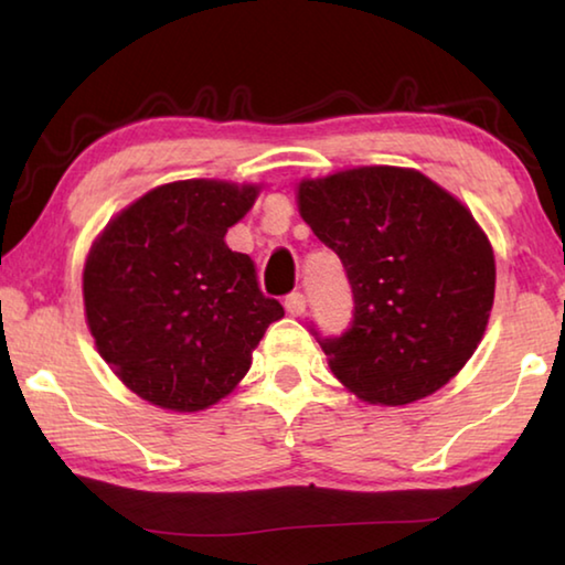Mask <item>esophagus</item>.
<instances>
[{
	"label": "esophagus",
	"mask_w": 565,
	"mask_h": 565,
	"mask_svg": "<svg viewBox=\"0 0 565 565\" xmlns=\"http://www.w3.org/2000/svg\"><path fill=\"white\" fill-rule=\"evenodd\" d=\"M284 306H286V311L291 313V317H301V313L306 311V294L303 291H291L284 299Z\"/></svg>",
	"instance_id": "esophagus-1"
}]
</instances>
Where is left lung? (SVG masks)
<instances>
[{"mask_svg":"<svg viewBox=\"0 0 565 565\" xmlns=\"http://www.w3.org/2000/svg\"><path fill=\"white\" fill-rule=\"evenodd\" d=\"M299 212L353 291L329 366L359 398L404 406L448 384L489 323L495 264L471 212L420 171L361 167L299 184Z\"/></svg>","mask_w":565,"mask_h":565,"instance_id":"8db88e82","label":"left lung"}]
</instances>
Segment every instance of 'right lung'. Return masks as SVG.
Masks as SVG:
<instances>
[{
  "instance_id": "add662e5",
  "label": "right lung",
  "mask_w": 565,
  "mask_h": 565,
  "mask_svg": "<svg viewBox=\"0 0 565 565\" xmlns=\"http://www.w3.org/2000/svg\"><path fill=\"white\" fill-rule=\"evenodd\" d=\"M259 189L174 181L151 189L104 228L84 266V309L102 359L134 394L202 411L252 366L284 306L264 296L248 254L224 236Z\"/></svg>"
}]
</instances>
